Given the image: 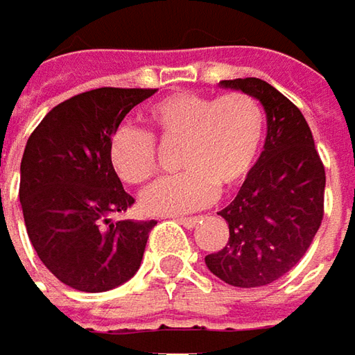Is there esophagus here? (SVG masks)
Listing matches in <instances>:
<instances>
[{
  "label": "esophagus",
  "instance_id": "1",
  "mask_svg": "<svg viewBox=\"0 0 355 355\" xmlns=\"http://www.w3.org/2000/svg\"><path fill=\"white\" fill-rule=\"evenodd\" d=\"M198 219H200V218H198V216H194V218H177V221H178V223H182L184 227L192 229L198 223Z\"/></svg>",
  "mask_w": 355,
  "mask_h": 355
}]
</instances>
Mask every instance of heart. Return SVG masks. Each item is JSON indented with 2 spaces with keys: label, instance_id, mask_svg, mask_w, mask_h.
<instances>
[{
  "label": "heart",
  "instance_id": "1",
  "mask_svg": "<svg viewBox=\"0 0 355 355\" xmlns=\"http://www.w3.org/2000/svg\"><path fill=\"white\" fill-rule=\"evenodd\" d=\"M147 134L118 128L108 144V161L126 184H144L157 171L159 146H178L182 171L147 188L141 206L149 214L171 216L204 208L218 188L239 187L259 157L266 114L248 93L208 96L184 91L153 103L146 112Z\"/></svg>",
  "mask_w": 355,
  "mask_h": 355
}]
</instances>
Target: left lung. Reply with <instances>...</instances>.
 <instances>
[{"instance_id": "obj_1", "label": "left lung", "mask_w": 355, "mask_h": 355, "mask_svg": "<svg viewBox=\"0 0 355 355\" xmlns=\"http://www.w3.org/2000/svg\"><path fill=\"white\" fill-rule=\"evenodd\" d=\"M219 85L260 101L268 134L235 200L219 211L229 241L206 257V266L229 286L260 288L288 274L317 235L324 214V165L307 120L278 89L257 77Z\"/></svg>"}]
</instances>
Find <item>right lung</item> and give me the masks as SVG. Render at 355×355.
Wrapping results in <instances>:
<instances>
[{
	"instance_id": "1",
	"label": "right lung",
	"mask_w": 355,
	"mask_h": 355,
	"mask_svg": "<svg viewBox=\"0 0 355 355\" xmlns=\"http://www.w3.org/2000/svg\"><path fill=\"white\" fill-rule=\"evenodd\" d=\"M157 89L101 87L54 107L26 141L19 200L38 259L62 284L101 293L132 278L157 221H112L128 194L108 161L110 137Z\"/></svg>"
}]
</instances>
